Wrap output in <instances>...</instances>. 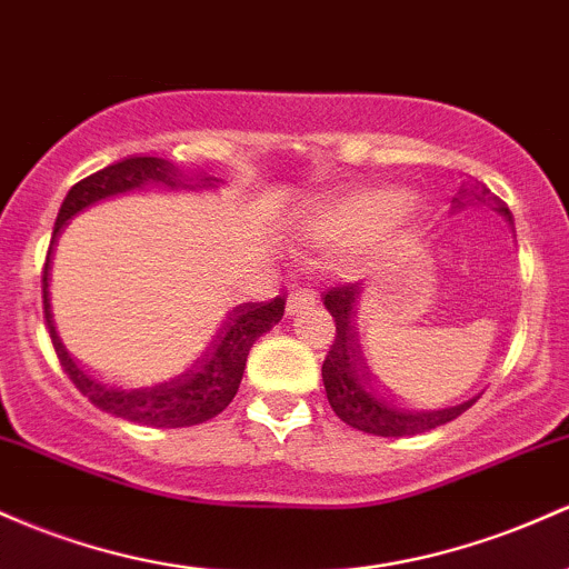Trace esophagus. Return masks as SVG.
<instances>
[{
    "label": "esophagus",
    "mask_w": 569,
    "mask_h": 569,
    "mask_svg": "<svg viewBox=\"0 0 569 569\" xmlns=\"http://www.w3.org/2000/svg\"><path fill=\"white\" fill-rule=\"evenodd\" d=\"M316 305V295L310 289H297L289 295V302H286V313L295 316V313H302V310L313 308Z\"/></svg>",
    "instance_id": "34e87169"
}]
</instances>
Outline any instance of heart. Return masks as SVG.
Returning a JSON list of instances; mask_svg holds the SVG:
<instances>
[{
	"mask_svg": "<svg viewBox=\"0 0 569 569\" xmlns=\"http://www.w3.org/2000/svg\"><path fill=\"white\" fill-rule=\"evenodd\" d=\"M418 202L391 186H351L318 197L295 218L299 240L318 253H342L359 264L386 251L413 229Z\"/></svg>",
	"mask_w": 569,
	"mask_h": 569,
	"instance_id": "obj_1",
	"label": "heart"
}]
</instances>
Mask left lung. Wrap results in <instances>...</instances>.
Here are the masks:
<instances>
[{"mask_svg":"<svg viewBox=\"0 0 569 569\" xmlns=\"http://www.w3.org/2000/svg\"><path fill=\"white\" fill-rule=\"evenodd\" d=\"M461 197L457 199V208L465 204L467 197H476L478 202L491 204L497 213H502L513 223L508 204L495 197L486 186L470 191L461 189ZM361 289L356 283L335 286L323 295V305L335 318V342L329 348L327 359H323L321 378L323 389H327V399L332 410L348 427L359 429V432L378 435V437H408V435H423L429 429L442 427V423L453 421L465 413L467 408L476 405V399L467 402L446 405V408H423V405H413L410 399H402L391 395L380 380L372 376L367 367L365 353H361L359 332H356V310H359Z\"/></svg>","mask_w":569,"mask_h":569,"instance_id":"1","label":"left lung"}]
</instances>
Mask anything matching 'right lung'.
Here are the masks:
<instances>
[{
    "instance_id": "right-lung-1",
    "label": "right lung",
    "mask_w": 569,
    "mask_h": 569,
    "mask_svg": "<svg viewBox=\"0 0 569 569\" xmlns=\"http://www.w3.org/2000/svg\"><path fill=\"white\" fill-rule=\"evenodd\" d=\"M218 178L208 174H183L172 161L156 159V156H132V159L116 161L104 170L89 174L67 191L51 237V248L46 256V272H42V305H46V323L51 329V340L61 367L70 376L74 389L89 397L104 413L123 418V421L142 423V427L178 429L193 423L210 421L232 402L240 389L242 370H246L248 351L261 335L270 332L274 323L283 318L286 297H274L270 302H242L229 308L216 318L213 327L204 335L202 348L180 372L167 378L146 380V383H116V380L93 378L89 370L72 359L70 351L56 332L51 313V256L56 237L74 213H80L99 199L116 197V193L159 186V189H193V186H216Z\"/></svg>"
}]
</instances>
